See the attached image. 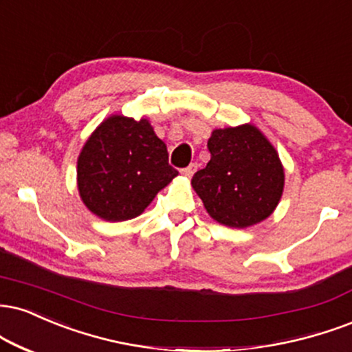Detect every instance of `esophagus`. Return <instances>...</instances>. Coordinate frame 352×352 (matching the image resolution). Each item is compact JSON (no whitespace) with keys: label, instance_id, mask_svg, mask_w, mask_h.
I'll list each match as a JSON object with an SVG mask.
<instances>
[{"label":"esophagus","instance_id":"34e87169","mask_svg":"<svg viewBox=\"0 0 352 352\" xmlns=\"http://www.w3.org/2000/svg\"><path fill=\"white\" fill-rule=\"evenodd\" d=\"M195 172H197V164H190L187 168H184V170H182V175L187 177V179H192Z\"/></svg>","mask_w":352,"mask_h":352}]
</instances>
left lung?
Segmentation results:
<instances>
[{"label":"left lung","mask_w":352,"mask_h":352,"mask_svg":"<svg viewBox=\"0 0 352 352\" xmlns=\"http://www.w3.org/2000/svg\"><path fill=\"white\" fill-rule=\"evenodd\" d=\"M210 162L192 179L214 221L249 228L267 219L277 208L285 185L278 152L256 126L214 129L208 139Z\"/></svg>","instance_id":"8db88e82"}]
</instances>
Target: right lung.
Segmentation results:
<instances>
[{"label":"right lung","mask_w":352,"mask_h":352,"mask_svg":"<svg viewBox=\"0 0 352 352\" xmlns=\"http://www.w3.org/2000/svg\"><path fill=\"white\" fill-rule=\"evenodd\" d=\"M177 175L167 146L146 118L111 114L87 139L77 160L83 205L113 223L139 217Z\"/></svg>","instance_id":"right-lung-1"}]
</instances>
